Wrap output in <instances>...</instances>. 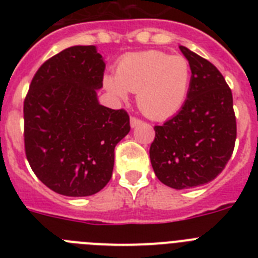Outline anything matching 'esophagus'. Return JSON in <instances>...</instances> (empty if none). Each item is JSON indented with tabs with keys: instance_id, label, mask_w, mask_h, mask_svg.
<instances>
[{
	"instance_id": "34e87169",
	"label": "esophagus",
	"mask_w": 258,
	"mask_h": 258,
	"mask_svg": "<svg viewBox=\"0 0 258 258\" xmlns=\"http://www.w3.org/2000/svg\"><path fill=\"white\" fill-rule=\"evenodd\" d=\"M141 122H142V121H141L140 118L131 117V126H132V127H137V126H138V125L141 124Z\"/></svg>"
}]
</instances>
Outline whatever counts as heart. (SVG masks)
<instances>
[{
	"label": "heart",
	"mask_w": 258,
	"mask_h": 258,
	"mask_svg": "<svg viewBox=\"0 0 258 258\" xmlns=\"http://www.w3.org/2000/svg\"><path fill=\"white\" fill-rule=\"evenodd\" d=\"M191 83V67L181 55L166 52H131L116 66V75H106L104 88L118 99L137 93V104L147 117L164 120L183 106Z\"/></svg>",
	"instance_id": "b5f03b06"
}]
</instances>
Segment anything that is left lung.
<instances>
[{
    "instance_id": "1",
    "label": "left lung",
    "mask_w": 258,
    "mask_h": 258,
    "mask_svg": "<svg viewBox=\"0 0 258 258\" xmlns=\"http://www.w3.org/2000/svg\"><path fill=\"white\" fill-rule=\"evenodd\" d=\"M191 67L188 94L181 111L155 126L150 160L156 177L175 190L214 179L231 157L236 140L232 94L211 61L184 46Z\"/></svg>"
}]
</instances>
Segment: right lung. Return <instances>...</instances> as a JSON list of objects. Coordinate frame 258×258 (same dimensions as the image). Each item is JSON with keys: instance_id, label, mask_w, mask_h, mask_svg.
Returning <instances> with one entry per match:
<instances>
[{"instance_id": "obj_1", "label": "right lung", "mask_w": 258, "mask_h": 258, "mask_svg": "<svg viewBox=\"0 0 258 258\" xmlns=\"http://www.w3.org/2000/svg\"><path fill=\"white\" fill-rule=\"evenodd\" d=\"M106 68L97 47L71 46L46 60L24 101V146L32 170L64 197H90L108 183L129 116L98 101Z\"/></svg>"}]
</instances>
